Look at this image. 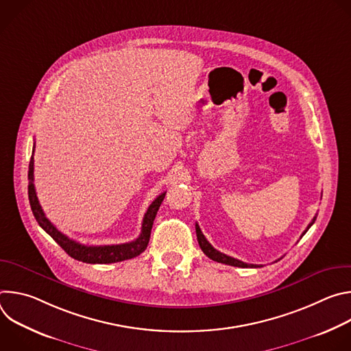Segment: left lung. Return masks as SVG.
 I'll list each match as a JSON object with an SVG mask.
<instances>
[{
	"mask_svg": "<svg viewBox=\"0 0 351 351\" xmlns=\"http://www.w3.org/2000/svg\"><path fill=\"white\" fill-rule=\"evenodd\" d=\"M315 219H317V217H314V219L310 222V225L307 226V229L304 230V233H303L302 236L306 234V232L313 226V223L315 222ZM195 234H197L198 244H199V247H202V250H203V253H204L208 258H211V260H214V261H217V263L226 264V265H232V267H240V268H258V267H261V265H256V264H245V263H243V261H239V260H236V258H233V257H229V256H226V254L218 252V250H215V248L208 243V240L206 239V236L203 234L202 229H199V226H198L197 223H195Z\"/></svg>",
	"mask_w": 351,
	"mask_h": 351,
	"instance_id": "1",
	"label": "left lung"
}]
</instances>
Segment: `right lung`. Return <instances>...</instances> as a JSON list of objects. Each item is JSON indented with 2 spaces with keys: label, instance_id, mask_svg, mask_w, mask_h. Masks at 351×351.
<instances>
[{
  "label": "right lung",
  "instance_id": "1",
  "mask_svg": "<svg viewBox=\"0 0 351 351\" xmlns=\"http://www.w3.org/2000/svg\"><path fill=\"white\" fill-rule=\"evenodd\" d=\"M33 154H34V145H33ZM33 172H34V160L32 156L30 164H29V173H27V178H29L27 191H29V203H30L33 215L38 222V225L65 250V253L68 256L87 264H112V263H121V261L137 257L147 248V244L149 241V234H152V228L162 199L165 198V193L160 194L154 199L153 204L148 207L143 218L141 233L136 240L123 243V244H111V245H84L65 236L48 221V218L45 217L38 203L34 183H33L34 180Z\"/></svg>",
  "mask_w": 351,
  "mask_h": 351
}]
</instances>
